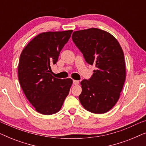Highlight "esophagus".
<instances>
[{
  "label": "esophagus",
  "instance_id": "34e87169",
  "mask_svg": "<svg viewBox=\"0 0 146 146\" xmlns=\"http://www.w3.org/2000/svg\"><path fill=\"white\" fill-rule=\"evenodd\" d=\"M73 84L74 85H78L79 84V81L74 80H73Z\"/></svg>",
  "mask_w": 146,
  "mask_h": 146
}]
</instances>
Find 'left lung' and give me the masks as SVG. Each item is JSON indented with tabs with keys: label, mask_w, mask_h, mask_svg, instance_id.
<instances>
[{
	"label": "left lung",
	"mask_w": 146,
	"mask_h": 146,
	"mask_svg": "<svg viewBox=\"0 0 146 146\" xmlns=\"http://www.w3.org/2000/svg\"><path fill=\"white\" fill-rule=\"evenodd\" d=\"M72 38L86 62L96 68L90 78L81 82L79 100L92 113L107 112L118 100L125 80L122 48L111 34L96 28L74 32Z\"/></svg>",
	"instance_id": "left-lung-1"
}]
</instances>
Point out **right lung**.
Segmentation results:
<instances>
[{"label": "right lung", "instance_id": "add662e5", "mask_svg": "<svg viewBox=\"0 0 146 146\" xmlns=\"http://www.w3.org/2000/svg\"><path fill=\"white\" fill-rule=\"evenodd\" d=\"M72 30L39 34L26 46L20 56L19 80L23 92L38 112H58L72 84L70 78L59 79L51 74V66L68 42Z\"/></svg>", "mask_w": 146, "mask_h": 146}]
</instances>
